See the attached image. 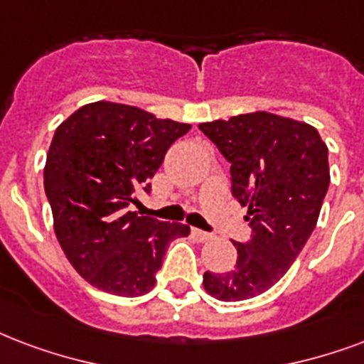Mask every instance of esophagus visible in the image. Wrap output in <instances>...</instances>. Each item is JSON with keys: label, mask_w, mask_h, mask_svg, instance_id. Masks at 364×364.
I'll use <instances>...</instances> for the list:
<instances>
[{"label": "esophagus", "mask_w": 364, "mask_h": 364, "mask_svg": "<svg viewBox=\"0 0 364 364\" xmlns=\"http://www.w3.org/2000/svg\"><path fill=\"white\" fill-rule=\"evenodd\" d=\"M193 235L196 238H198L200 242H206V240H210V238H212V235H210V232L200 231V229H193Z\"/></svg>", "instance_id": "1"}]
</instances>
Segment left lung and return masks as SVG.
Here are the masks:
<instances>
[{
	"instance_id": "obj_1",
	"label": "left lung",
	"mask_w": 364,
	"mask_h": 364,
	"mask_svg": "<svg viewBox=\"0 0 364 364\" xmlns=\"http://www.w3.org/2000/svg\"><path fill=\"white\" fill-rule=\"evenodd\" d=\"M231 164V193L248 208V242H232L237 265L204 273V288L221 301L256 298L292 267L317 225L330 185L328 149L305 122L250 112L200 124Z\"/></svg>"
}]
</instances>
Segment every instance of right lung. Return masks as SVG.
I'll return each instance as SVG.
<instances>
[{"instance_id": "right-lung-1", "label": "right lung", "mask_w": 364, "mask_h": 364, "mask_svg": "<svg viewBox=\"0 0 364 364\" xmlns=\"http://www.w3.org/2000/svg\"><path fill=\"white\" fill-rule=\"evenodd\" d=\"M188 124L160 120L120 102L77 108L53 135L43 185L53 227L72 267L102 292L135 298L152 290L171 240L191 227L127 212Z\"/></svg>"}]
</instances>
